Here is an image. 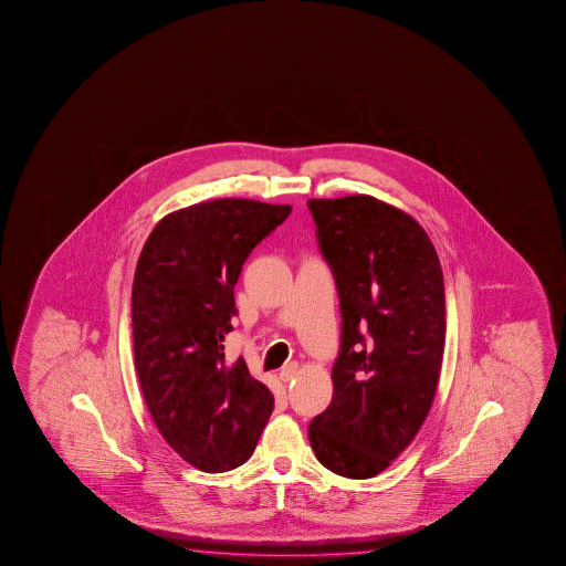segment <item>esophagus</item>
Listing matches in <instances>:
<instances>
[{"label": "esophagus", "instance_id": "obj_1", "mask_svg": "<svg viewBox=\"0 0 566 566\" xmlns=\"http://www.w3.org/2000/svg\"><path fill=\"white\" fill-rule=\"evenodd\" d=\"M298 374V365L297 363H289L287 366H283L281 368V373H279V378L283 380V382H291L295 376Z\"/></svg>", "mask_w": 566, "mask_h": 566}]
</instances>
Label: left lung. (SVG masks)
<instances>
[{
    "label": "left lung",
    "mask_w": 566,
    "mask_h": 566,
    "mask_svg": "<svg viewBox=\"0 0 566 566\" xmlns=\"http://www.w3.org/2000/svg\"><path fill=\"white\" fill-rule=\"evenodd\" d=\"M308 210L343 315L333 402L308 440L326 470L366 480L430 412L446 343L440 259L412 216L373 196L308 200Z\"/></svg>",
    "instance_id": "left-lung-1"
}]
</instances>
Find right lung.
<instances>
[{
	"mask_svg": "<svg viewBox=\"0 0 566 566\" xmlns=\"http://www.w3.org/2000/svg\"><path fill=\"white\" fill-rule=\"evenodd\" d=\"M291 206L243 198L201 201L156 223L133 285L135 365L164 440L182 460L221 473L250 460L273 394L243 358L226 363L238 313L233 287L251 250Z\"/></svg>",
	"mask_w": 566,
	"mask_h": 566,
	"instance_id": "obj_1",
	"label": "right lung"
}]
</instances>
